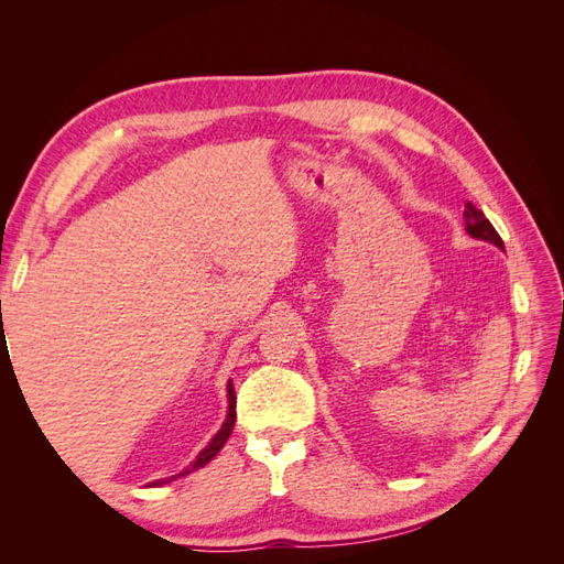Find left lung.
Segmentation results:
<instances>
[{"mask_svg":"<svg viewBox=\"0 0 564 564\" xmlns=\"http://www.w3.org/2000/svg\"><path fill=\"white\" fill-rule=\"evenodd\" d=\"M464 220H466V230H468V235L477 237V240H487V242H491V245H497V247H501V249H503V240L499 237V232L494 230V226L489 224L487 216H485L480 209H475L470 202H466Z\"/></svg>","mask_w":564,"mask_h":564,"instance_id":"1","label":"left lung"}]
</instances>
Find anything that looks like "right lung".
<instances>
[{
  "label": "right lung",
  "instance_id": "add662e5",
  "mask_svg": "<svg viewBox=\"0 0 564 564\" xmlns=\"http://www.w3.org/2000/svg\"><path fill=\"white\" fill-rule=\"evenodd\" d=\"M235 388H232V383H228V416H226V423H224V429H220L218 433H216V437L209 442L207 447L202 449V454L193 460L191 466H187L183 473H178V475H174V477H169V480H158V482H152V485H166V482H172V480H176V477H181V475H187V473H193V470H197V468H202L204 464H209V460L220 452V447L226 445V440L230 437V433H232V425H235Z\"/></svg>",
  "mask_w": 564,
  "mask_h": 564
}]
</instances>
